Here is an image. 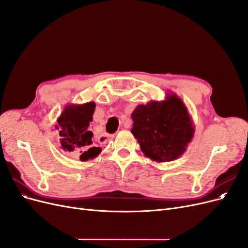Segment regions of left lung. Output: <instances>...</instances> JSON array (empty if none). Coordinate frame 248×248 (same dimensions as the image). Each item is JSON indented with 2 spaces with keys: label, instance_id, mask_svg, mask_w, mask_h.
Segmentation results:
<instances>
[{
  "label": "left lung",
  "instance_id": "left-lung-1",
  "mask_svg": "<svg viewBox=\"0 0 248 248\" xmlns=\"http://www.w3.org/2000/svg\"><path fill=\"white\" fill-rule=\"evenodd\" d=\"M131 133L146 157L157 162L172 161L187 149L194 126L181 98L170 93L161 101L140 104L132 111Z\"/></svg>",
  "mask_w": 248,
  "mask_h": 248
}]
</instances>
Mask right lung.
Here are the masks:
<instances>
[{
  "mask_svg": "<svg viewBox=\"0 0 248 248\" xmlns=\"http://www.w3.org/2000/svg\"><path fill=\"white\" fill-rule=\"evenodd\" d=\"M96 108L94 101L84 104H68L57 119L55 129L59 131L61 148L65 152L79 155V160L93 159L101 148L93 147V132L89 130Z\"/></svg>",
  "mask_w": 248,
  "mask_h": 248,
  "instance_id": "right-lung-1",
  "label": "right lung"
}]
</instances>
